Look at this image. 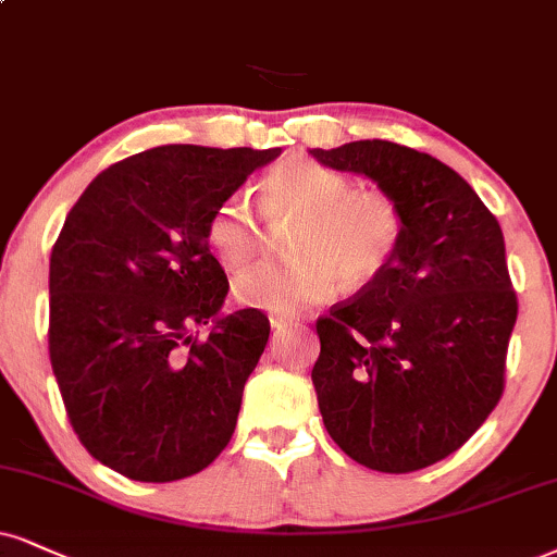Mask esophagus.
Listing matches in <instances>:
<instances>
[{"mask_svg": "<svg viewBox=\"0 0 557 557\" xmlns=\"http://www.w3.org/2000/svg\"><path fill=\"white\" fill-rule=\"evenodd\" d=\"M292 325V320L286 318V314H271V327H273V333H284L286 327Z\"/></svg>", "mask_w": 557, "mask_h": 557, "instance_id": "esophagus-1", "label": "esophagus"}]
</instances>
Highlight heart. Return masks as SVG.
<instances>
[{
    "label": "heart",
    "instance_id": "heart-1",
    "mask_svg": "<svg viewBox=\"0 0 557 557\" xmlns=\"http://www.w3.org/2000/svg\"><path fill=\"white\" fill-rule=\"evenodd\" d=\"M268 224H294L292 263H263L232 284L247 310L294 314L331 299L338 276L367 284L380 276L403 239L400 206L382 190H354L351 177L312 160L276 164L260 185ZM206 243L226 268H239L258 252L260 226L245 196H230L206 224Z\"/></svg>",
    "mask_w": 557,
    "mask_h": 557
}]
</instances>
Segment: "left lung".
<instances>
[{"label": "left lung", "mask_w": 557, "mask_h": 557, "mask_svg": "<svg viewBox=\"0 0 557 557\" xmlns=\"http://www.w3.org/2000/svg\"><path fill=\"white\" fill-rule=\"evenodd\" d=\"M400 206L380 276L318 320L312 384L327 434L369 470L413 472L457 451L504 393L517 294L498 219L436 157L367 139L310 149Z\"/></svg>", "instance_id": "obj_1"}]
</instances>
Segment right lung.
<instances>
[{
    "instance_id": "obj_1",
    "label": "right lung",
    "mask_w": 557,
    "mask_h": 557,
    "mask_svg": "<svg viewBox=\"0 0 557 557\" xmlns=\"http://www.w3.org/2000/svg\"><path fill=\"white\" fill-rule=\"evenodd\" d=\"M278 154L154 147L102 170L66 214L48 351L69 421L106 468L170 483L209 468L235 434L271 325L260 310L222 312L230 281L206 224Z\"/></svg>"
}]
</instances>
